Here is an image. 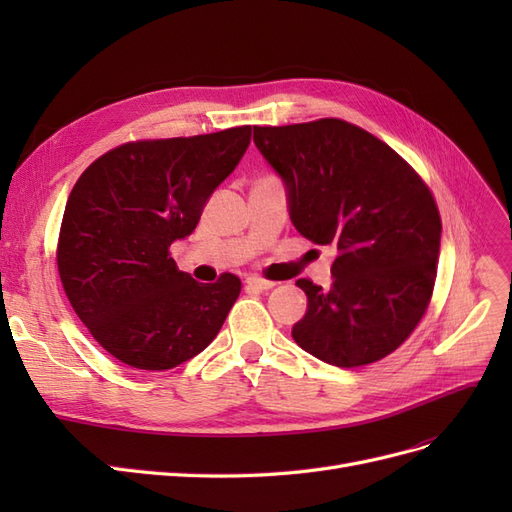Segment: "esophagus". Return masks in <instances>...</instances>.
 I'll return each mask as SVG.
<instances>
[{
    "label": "esophagus",
    "instance_id": "obj_1",
    "mask_svg": "<svg viewBox=\"0 0 512 512\" xmlns=\"http://www.w3.org/2000/svg\"><path fill=\"white\" fill-rule=\"evenodd\" d=\"M245 284L250 286V288H258V290H269V288L275 286V282H269V280H265V277H260V275H250L245 280Z\"/></svg>",
    "mask_w": 512,
    "mask_h": 512
}]
</instances>
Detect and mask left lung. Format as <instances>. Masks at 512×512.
<instances>
[{"label": "left lung", "mask_w": 512, "mask_h": 512, "mask_svg": "<svg viewBox=\"0 0 512 512\" xmlns=\"http://www.w3.org/2000/svg\"><path fill=\"white\" fill-rule=\"evenodd\" d=\"M254 143L286 183L294 228L337 247L331 288L297 280L307 312L294 342L346 369L384 359L412 335L436 284L442 220L429 185L344 119L254 126Z\"/></svg>", "instance_id": "left-lung-1"}]
</instances>
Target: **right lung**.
Instances as JSON below:
<instances>
[{
	"mask_svg": "<svg viewBox=\"0 0 512 512\" xmlns=\"http://www.w3.org/2000/svg\"><path fill=\"white\" fill-rule=\"evenodd\" d=\"M252 126L123 143L74 183L57 239V271L91 337L136 369H173L203 352L241 280L200 284L170 243L196 228L207 198L235 170Z\"/></svg>",
	"mask_w": 512,
	"mask_h": 512,
	"instance_id": "add662e5",
	"label": "right lung"
}]
</instances>
